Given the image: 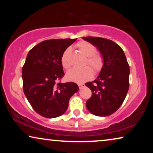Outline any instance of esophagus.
I'll use <instances>...</instances> for the list:
<instances>
[{
    "mask_svg": "<svg viewBox=\"0 0 153 153\" xmlns=\"http://www.w3.org/2000/svg\"><path fill=\"white\" fill-rule=\"evenodd\" d=\"M78 85H79V87L80 89L82 88L83 87H84V84H83V83H79Z\"/></svg>",
    "mask_w": 153,
    "mask_h": 153,
    "instance_id": "esophagus-1",
    "label": "esophagus"
}]
</instances>
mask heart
<instances>
[{
  "label": "heart",
  "mask_w": 153,
  "mask_h": 153,
  "mask_svg": "<svg viewBox=\"0 0 153 153\" xmlns=\"http://www.w3.org/2000/svg\"><path fill=\"white\" fill-rule=\"evenodd\" d=\"M76 47L81 52L87 56L85 63L89 64L93 68L95 72H99L103 68L104 60L100 54L95 53V48L92 44L85 41H81L76 45ZM71 52V48L68 47L65 50L61 57V64L65 69L70 68V62L69 61V56ZM93 76V71L89 66L83 68H74L69 70L66 74L68 80L76 83H83Z\"/></svg>",
  "instance_id": "b5f03b06"
}]
</instances>
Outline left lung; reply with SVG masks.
I'll list each match as a JSON object with an SVG mask.
<instances>
[{
  "label": "left lung",
  "mask_w": 153,
  "mask_h": 153,
  "mask_svg": "<svg viewBox=\"0 0 153 153\" xmlns=\"http://www.w3.org/2000/svg\"><path fill=\"white\" fill-rule=\"evenodd\" d=\"M97 47L104 60L103 68L95 81L85 83L92 91L86 107L92 114L107 116L122 105L129 90V66L124 51L110 39L83 37Z\"/></svg>",
  "instance_id": "1"
}]
</instances>
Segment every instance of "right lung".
I'll use <instances>...</instances> for the list:
<instances>
[{"mask_svg":"<svg viewBox=\"0 0 153 153\" xmlns=\"http://www.w3.org/2000/svg\"><path fill=\"white\" fill-rule=\"evenodd\" d=\"M76 39L45 40L29 51L22 68L23 88L35 111L54 118L68 109L70 97L79 91L73 82L58 83L64 76L62 53Z\"/></svg>","mask_w":153,"mask_h":153,"instance_id":"1","label":"right lung"}]
</instances>
